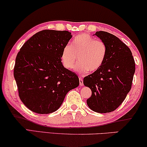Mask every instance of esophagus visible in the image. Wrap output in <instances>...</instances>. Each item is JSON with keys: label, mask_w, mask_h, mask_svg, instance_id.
I'll return each instance as SVG.
<instances>
[{"label": "esophagus", "mask_w": 147, "mask_h": 147, "mask_svg": "<svg viewBox=\"0 0 147 147\" xmlns=\"http://www.w3.org/2000/svg\"><path fill=\"white\" fill-rule=\"evenodd\" d=\"M79 84L80 86L83 85V80H82V78H79Z\"/></svg>", "instance_id": "1"}]
</instances>
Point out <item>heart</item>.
<instances>
[{
    "label": "heart",
    "instance_id": "obj_1",
    "mask_svg": "<svg viewBox=\"0 0 147 147\" xmlns=\"http://www.w3.org/2000/svg\"><path fill=\"white\" fill-rule=\"evenodd\" d=\"M107 47L102 40L95 39L87 34H80L74 37L71 45L68 44L63 48L61 61L64 67L71 69L77 62L75 71L81 74L88 71H98L104 63Z\"/></svg>",
    "mask_w": 147,
    "mask_h": 147
}]
</instances>
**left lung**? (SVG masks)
Wrapping results in <instances>:
<instances>
[{"instance_id":"obj_1","label":"left lung","mask_w":147,"mask_h":147,"mask_svg":"<svg viewBox=\"0 0 147 147\" xmlns=\"http://www.w3.org/2000/svg\"><path fill=\"white\" fill-rule=\"evenodd\" d=\"M94 35L106 44L107 53L100 69L84 78V86L92 91L86 103L94 112L110 113L121 105L131 90L135 60L129 47L115 35L105 31Z\"/></svg>"}]
</instances>
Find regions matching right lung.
<instances>
[{
  "label": "right lung",
  "mask_w": 147,
  "mask_h": 147,
  "mask_svg": "<svg viewBox=\"0 0 147 147\" xmlns=\"http://www.w3.org/2000/svg\"><path fill=\"white\" fill-rule=\"evenodd\" d=\"M72 36L67 30H43L28 39L17 54L14 77L18 95L32 112H55L67 92L79 85L78 76L61 62L62 51Z\"/></svg>",
  "instance_id": "right-lung-1"
}]
</instances>
